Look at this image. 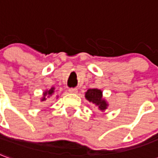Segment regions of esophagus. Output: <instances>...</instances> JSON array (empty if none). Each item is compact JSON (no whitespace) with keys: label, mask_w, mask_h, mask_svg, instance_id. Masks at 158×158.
<instances>
[{"label":"esophagus","mask_w":158,"mask_h":158,"mask_svg":"<svg viewBox=\"0 0 158 158\" xmlns=\"http://www.w3.org/2000/svg\"><path fill=\"white\" fill-rule=\"evenodd\" d=\"M77 91H78L77 89H69V92L70 94H77Z\"/></svg>","instance_id":"34e87169"}]
</instances>
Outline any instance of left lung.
<instances>
[{
    "label": "left lung",
    "mask_w": 158,
    "mask_h": 158,
    "mask_svg": "<svg viewBox=\"0 0 158 158\" xmlns=\"http://www.w3.org/2000/svg\"><path fill=\"white\" fill-rule=\"evenodd\" d=\"M85 98L89 102L97 106V108L101 112H105L107 109L108 103L105 98H103L102 91L99 89H89L85 92Z\"/></svg>",
    "instance_id": "8db88e82"
}]
</instances>
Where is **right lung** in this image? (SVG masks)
Returning <instances> with one entry per match:
<instances>
[{"instance_id":"1","label":"right lung","mask_w":158,"mask_h":158,"mask_svg":"<svg viewBox=\"0 0 158 158\" xmlns=\"http://www.w3.org/2000/svg\"><path fill=\"white\" fill-rule=\"evenodd\" d=\"M54 94H55V88H54V87H52V88L49 89L44 90V92H43L42 97L40 98V102H45L47 98L54 97V95H55ZM56 98L57 99V98H58V95H56Z\"/></svg>"}]
</instances>
